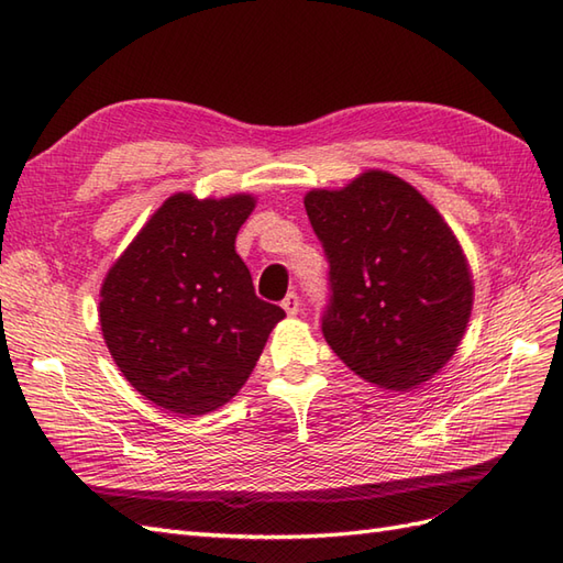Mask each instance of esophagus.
I'll return each instance as SVG.
<instances>
[{
    "mask_svg": "<svg viewBox=\"0 0 563 563\" xmlns=\"http://www.w3.org/2000/svg\"><path fill=\"white\" fill-rule=\"evenodd\" d=\"M282 308L289 312V314H298L300 312V298H298V294H286V298L282 300Z\"/></svg>",
    "mask_w": 563,
    "mask_h": 563,
    "instance_id": "esophagus-1",
    "label": "esophagus"
}]
</instances>
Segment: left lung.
<instances>
[{
    "mask_svg": "<svg viewBox=\"0 0 563 563\" xmlns=\"http://www.w3.org/2000/svg\"><path fill=\"white\" fill-rule=\"evenodd\" d=\"M329 260L322 334L355 375L416 389L456 353L473 310V277L454 231L420 190L367 169L303 198Z\"/></svg>",
    "mask_w": 563,
    "mask_h": 563,
    "instance_id": "obj_1",
    "label": "left lung"
}]
</instances>
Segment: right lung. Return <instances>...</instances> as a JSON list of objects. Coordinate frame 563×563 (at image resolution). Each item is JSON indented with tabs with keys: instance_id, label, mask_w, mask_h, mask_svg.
<instances>
[{
	"instance_id": "right-lung-1",
	"label": "right lung",
	"mask_w": 563,
	"mask_h": 563,
	"mask_svg": "<svg viewBox=\"0 0 563 563\" xmlns=\"http://www.w3.org/2000/svg\"><path fill=\"white\" fill-rule=\"evenodd\" d=\"M251 194H174L109 267L100 327L121 375L147 401L205 416L234 399L286 312L255 296L236 234Z\"/></svg>"
}]
</instances>
